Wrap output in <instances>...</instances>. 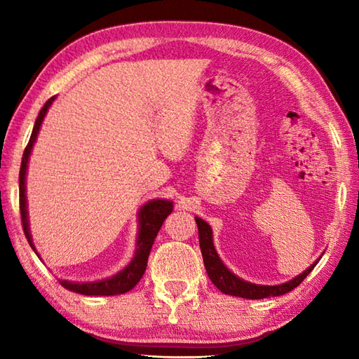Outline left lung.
<instances>
[{
    "instance_id": "1",
    "label": "left lung",
    "mask_w": 359,
    "mask_h": 359,
    "mask_svg": "<svg viewBox=\"0 0 359 359\" xmlns=\"http://www.w3.org/2000/svg\"><path fill=\"white\" fill-rule=\"evenodd\" d=\"M194 220H196V224H198L199 247H201L205 271H208V276L212 280V283H214L215 287L224 294L239 296V297H244V299H264V297L285 294L293 288H296L304 278L311 274L312 269L317 266L320 259L318 258L317 261H313L306 271L301 272L299 276H296L294 278H291V280L285 283L258 285V283L247 282L244 278L236 276L234 272H231L228 267L224 266L222 258L218 257L214 245V238H212L210 224L199 217H194Z\"/></svg>"
}]
</instances>
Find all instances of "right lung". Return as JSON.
Instances as JSON below:
<instances>
[{"mask_svg": "<svg viewBox=\"0 0 359 359\" xmlns=\"http://www.w3.org/2000/svg\"><path fill=\"white\" fill-rule=\"evenodd\" d=\"M55 98L57 96H52V98L46 102L44 107L41 109L38 118H36L32 137H29L27 149H25V151H23L20 174H19L20 215H22V223H23V233H25L29 245H32V248L34 250V253L38 255V257H39V253L36 252L32 233H29L28 204H27V171H28L29 155H32L34 142H36V139H38L41 125H42V121H44L48 107L52 106V102L55 101ZM172 209H174V203L169 201V199H151V201L145 203L142 208L139 209V212H137V223L139 224H137L135 257L131 258L128 266H125L123 269L117 272V274L102 278V280H95V282L60 280V283H62L65 288H68L69 291H74V293H81L85 296H115V294H123V293H126V291L133 290L144 276L145 267H147L151 245H154V241L156 238L158 231H160L163 222L166 220V217L171 214Z\"/></svg>", "mask_w": 359, "mask_h": 359, "instance_id": "1", "label": "right lung"}]
</instances>
